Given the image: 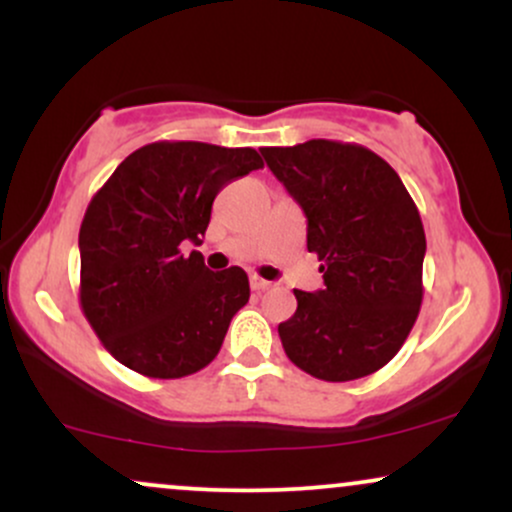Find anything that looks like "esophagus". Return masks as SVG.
Segmentation results:
<instances>
[{"instance_id":"34e87169","label":"esophagus","mask_w":512,"mask_h":512,"mask_svg":"<svg viewBox=\"0 0 512 512\" xmlns=\"http://www.w3.org/2000/svg\"><path fill=\"white\" fill-rule=\"evenodd\" d=\"M269 281H264V279H260V276H250V289L252 291H267L269 289Z\"/></svg>"}]
</instances>
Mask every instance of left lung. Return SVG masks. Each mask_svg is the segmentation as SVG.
Instances as JSON below:
<instances>
[{
  "instance_id": "8db88e82",
  "label": "left lung",
  "mask_w": 512,
  "mask_h": 512,
  "mask_svg": "<svg viewBox=\"0 0 512 512\" xmlns=\"http://www.w3.org/2000/svg\"><path fill=\"white\" fill-rule=\"evenodd\" d=\"M262 156L301 204L325 279L315 293L293 291L296 313L279 325L286 356L327 383L366 378L395 358L419 317V209L390 163L361 144L310 139L264 146Z\"/></svg>"
}]
</instances>
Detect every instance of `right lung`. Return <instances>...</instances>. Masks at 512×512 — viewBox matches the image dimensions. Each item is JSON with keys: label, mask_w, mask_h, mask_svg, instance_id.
Returning <instances> with one entry per match:
<instances>
[{"label": "right lung", "mask_w": 512, "mask_h": 512, "mask_svg": "<svg viewBox=\"0 0 512 512\" xmlns=\"http://www.w3.org/2000/svg\"><path fill=\"white\" fill-rule=\"evenodd\" d=\"M262 166L250 146L154 142L129 154L93 195L79 231V303L122 366L173 380L219 354L250 298L248 274L211 272L202 252L182 248L202 245L223 187Z\"/></svg>", "instance_id": "1"}]
</instances>
